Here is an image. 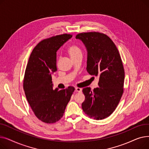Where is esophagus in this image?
<instances>
[{"label":"esophagus","mask_w":149,"mask_h":149,"mask_svg":"<svg viewBox=\"0 0 149 149\" xmlns=\"http://www.w3.org/2000/svg\"><path fill=\"white\" fill-rule=\"evenodd\" d=\"M75 91H76V92H81V91H82V89H81V88H75Z\"/></svg>","instance_id":"obj_1"}]
</instances>
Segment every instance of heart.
Segmentation results:
<instances>
[{"instance_id":"1","label":"heart","mask_w":149,"mask_h":149,"mask_svg":"<svg viewBox=\"0 0 149 149\" xmlns=\"http://www.w3.org/2000/svg\"><path fill=\"white\" fill-rule=\"evenodd\" d=\"M68 52L71 57H74L77 55L81 54V51L79 46L72 45L68 47Z\"/></svg>"}]
</instances>
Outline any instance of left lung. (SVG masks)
<instances>
[{
  "label": "left lung",
  "instance_id": "8db88e82",
  "mask_svg": "<svg viewBox=\"0 0 149 149\" xmlns=\"http://www.w3.org/2000/svg\"><path fill=\"white\" fill-rule=\"evenodd\" d=\"M75 38L86 48L88 72L99 78L98 88L83 89L85 100L82 109L91 118L104 119L115 110L123 93L124 70L120 53L106 34L83 33Z\"/></svg>",
  "mask_w": 149,
  "mask_h": 149
}]
</instances>
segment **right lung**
Masks as SVG:
<instances>
[{
    "label": "right lung",
    "instance_id": "1",
    "mask_svg": "<svg viewBox=\"0 0 149 149\" xmlns=\"http://www.w3.org/2000/svg\"><path fill=\"white\" fill-rule=\"evenodd\" d=\"M72 37L61 34L39 42L31 52L25 70L23 89L37 118L45 123L61 119L75 90L53 89L52 75L57 70V51Z\"/></svg>",
    "mask_w": 149,
    "mask_h": 149
}]
</instances>
